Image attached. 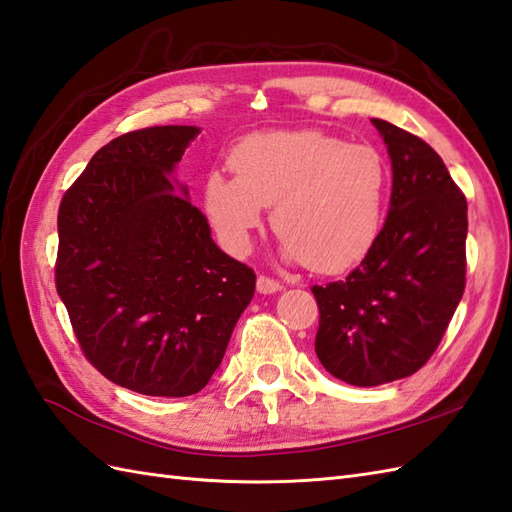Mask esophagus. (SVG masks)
<instances>
[{
    "label": "esophagus",
    "mask_w": 512,
    "mask_h": 512,
    "mask_svg": "<svg viewBox=\"0 0 512 512\" xmlns=\"http://www.w3.org/2000/svg\"><path fill=\"white\" fill-rule=\"evenodd\" d=\"M257 290H259L261 294H275V292L283 290V283H279L277 279H272V277L259 275V277H257Z\"/></svg>",
    "instance_id": "obj_1"
}]
</instances>
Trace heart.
I'll list each match as a JSON object with an SVG mask.
<instances>
[{"label":"heart","mask_w":512,"mask_h":512,"mask_svg":"<svg viewBox=\"0 0 512 512\" xmlns=\"http://www.w3.org/2000/svg\"><path fill=\"white\" fill-rule=\"evenodd\" d=\"M229 168L233 176H207L202 205L231 253L251 248L264 207L283 253L316 272L347 270L375 246L388 176L373 148L316 130H270L242 139Z\"/></svg>","instance_id":"1"}]
</instances>
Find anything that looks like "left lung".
I'll use <instances>...</instances> for the list:
<instances>
[{
	"instance_id": "obj_1",
	"label": "left lung",
	"mask_w": 512,
	"mask_h": 512,
	"mask_svg": "<svg viewBox=\"0 0 512 512\" xmlns=\"http://www.w3.org/2000/svg\"><path fill=\"white\" fill-rule=\"evenodd\" d=\"M392 163L390 211L347 279L314 285L316 355L351 386L410 377L432 358L465 292L467 198L436 150L373 120Z\"/></svg>"
}]
</instances>
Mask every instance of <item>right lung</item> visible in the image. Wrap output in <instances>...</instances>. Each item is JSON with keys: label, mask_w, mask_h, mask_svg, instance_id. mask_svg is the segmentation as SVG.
<instances>
[{"label": "right lung", "mask_w": 512, "mask_h": 512, "mask_svg": "<svg viewBox=\"0 0 512 512\" xmlns=\"http://www.w3.org/2000/svg\"><path fill=\"white\" fill-rule=\"evenodd\" d=\"M198 133L150 126L115 137L58 209L56 290L80 349L113 384L150 397L205 388L255 294L253 268L220 251L172 181Z\"/></svg>", "instance_id": "right-lung-1"}]
</instances>
